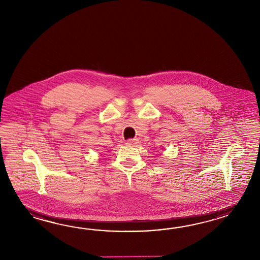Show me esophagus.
Instances as JSON below:
<instances>
[{"label":"esophagus","instance_id":"34e87169","mask_svg":"<svg viewBox=\"0 0 260 260\" xmlns=\"http://www.w3.org/2000/svg\"><path fill=\"white\" fill-rule=\"evenodd\" d=\"M138 140L137 138H134V139H128L126 141V145L128 146H136L138 143Z\"/></svg>","mask_w":260,"mask_h":260}]
</instances>
